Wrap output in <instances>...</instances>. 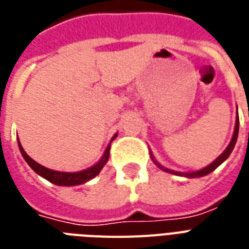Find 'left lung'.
Wrapping results in <instances>:
<instances>
[{
    "label": "left lung",
    "instance_id": "left-lung-1",
    "mask_svg": "<svg viewBox=\"0 0 249 249\" xmlns=\"http://www.w3.org/2000/svg\"><path fill=\"white\" fill-rule=\"evenodd\" d=\"M238 132H239V118H238V115H236V121H235V127H234V134H232L231 137V141L229 142V145L226 146V149L224 152L217 157V158L214 159L213 162L210 163L208 166H206L204 168H200L198 171H190V172H178V171H174V170H170V168H166V167H163L162 164L159 162H157L154 156H153L152 153H150V157H152V160L156 163V166L158 168H160L162 171L164 172H168V174H172V175H176V176H184V178H203L206 175L211 174V172H213L216 168H217L221 163H224L226 159L229 158V156L231 154L232 149L235 146L236 144V140H238Z\"/></svg>",
    "mask_w": 249,
    "mask_h": 249
}]
</instances>
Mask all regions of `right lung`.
<instances>
[{"instance_id": "obj_1", "label": "right lung", "mask_w": 249, "mask_h": 249, "mask_svg": "<svg viewBox=\"0 0 249 249\" xmlns=\"http://www.w3.org/2000/svg\"><path fill=\"white\" fill-rule=\"evenodd\" d=\"M115 137H117V134L112 137V140L109 142V145L105 149L104 154L100 158V160L96 163V164H93L91 166L90 168H87V170L79 171V172H60V171H53L50 170L47 167H43L42 164H39L35 160V159H32L31 157L28 156L25 150L21 146L20 141L18 140V145H19V149H20V153L23 158L25 159V162L29 164L32 170L35 171L36 174L39 175L41 178H46L50 182H53L55 185H59V186H74V185H81L85 184L87 181L92 180L95 176L100 174V171L103 170V167L107 164L109 159V150H110V144H112V141L114 140Z\"/></svg>"}]
</instances>
